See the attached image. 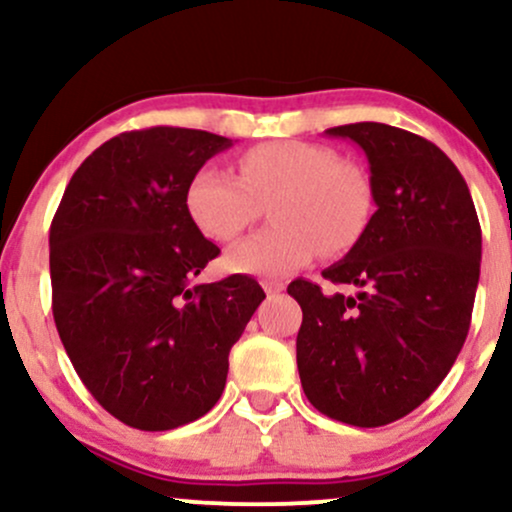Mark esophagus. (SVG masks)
Here are the masks:
<instances>
[{"instance_id":"esophagus-1","label":"esophagus","mask_w":512,"mask_h":512,"mask_svg":"<svg viewBox=\"0 0 512 512\" xmlns=\"http://www.w3.org/2000/svg\"><path fill=\"white\" fill-rule=\"evenodd\" d=\"M262 286H264V291H267V296H276V293H281L286 289L281 281H262Z\"/></svg>"}]
</instances>
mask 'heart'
<instances>
[{"instance_id":"b5f03b06","label":"heart","mask_w":512,"mask_h":512,"mask_svg":"<svg viewBox=\"0 0 512 512\" xmlns=\"http://www.w3.org/2000/svg\"><path fill=\"white\" fill-rule=\"evenodd\" d=\"M240 178L216 166L192 175L185 207L204 236L231 243L269 204L267 231L226 252L238 274L286 276L327 255L349 250L370 214V185L361 168L339 161L337 151L308 142L257 144L238 158Z\"/></svg>"}]
</instances>
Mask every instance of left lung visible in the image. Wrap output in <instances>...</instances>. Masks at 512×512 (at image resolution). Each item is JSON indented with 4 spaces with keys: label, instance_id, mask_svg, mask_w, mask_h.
Instances as JSON below:
<instances>
[{
    "label": "left lung",
    "instance_id": "8db88e82",
    "mask_svg": "<svg viewBox=\"0 0 512 512\" xmlns=\"http://www.w3.org/2000/svg\"><path fill=\"white\" fill-rule=\"evenodd\" d=\"M366 151L375 214L322 276L296 279V361L305 397L342 424L375 428L414 411L443 383L472 322L481 226L462 173L436 144L383 122L327 129Z\"/></svg>",
    "mask_w": 512,
    "mask_h": 512
}]
</instances>
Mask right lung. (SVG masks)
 Wrapping results in <instances>:
<instances>
[{
    "mask_svg": "<svg viewBox=\"0 0 512 512\" xmlns=\"http://www.w3.org/2000/svg\"><path fill=\"white\" fill-rule=\"evenodd\" d=\"M228 146L185 127L117 134L76 168L52 219L57 332L86 390L139 431L219 402L231 346L264 301L245 274L192 286L221 250L187 214V182Z\"/></svg>",
    "mask_w": 512,
    "mask_h": 512,
    "instance_id": "1",
    "label": "right lung"
}]
</instances>
